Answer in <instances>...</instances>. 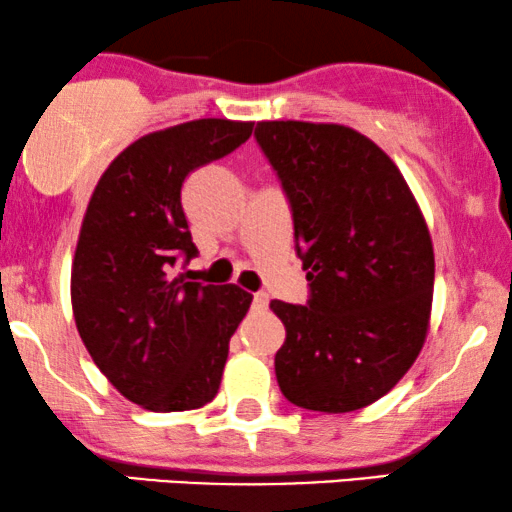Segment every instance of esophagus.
Wrapping results in <instances>:
<instances>
[{"mask_svg": "<svg viewBox=\"0 0 512 512\" xmlns=\"http://www.w3.org/2000/svg\"><path fill=\"white\" fill-rule=\"evenodd\" d=\"M268 296H265V293H254V300H251V307H254L256 312H263V310H268Z\"/></svg>", "mask_w": 512, "mask_h": 512, "instance_id": "1", "label": "esophagus"}]
</instances>
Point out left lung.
<instances>
[{
	"instance_id": "left-lung-1",
	"label": "left lung",
	"mask_w": 512,
	"mask_h": 512,
	"mask_svg": "<svg viewBox=\"0 0 512 512\" xmlns=\"http://www.w3.org/2000/svg\"><path fill=\"white\" fill-rule=\"evenodd\" d=\"M291 205L307 305L272 300L286 401L317 412L375 403L422 352L433 247L403 174L380 146L335 123L263 121L254 132Z\"/></svg>"
}]
</instances>
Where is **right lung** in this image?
<instances>
[{
    "label": "right lung",
    "instance_id": "add662e5",
    "mask_svg": "<svg viewBox=\"0 0 512 512\" xmlns=\"http://www.w3.org/2000/svg\"><path fill=\"white\" fill-rule=\"evenodd\" d=\"M251 130L200 118L144 135L118 153L88 202L72 263L76 328L104 377L146 410H195L219 391L251 293L174 275L181 258L198 256L181 188Z\"/></svg>",
    "mask_w": 512,
    "mask_h": 512
}]
</instances>
